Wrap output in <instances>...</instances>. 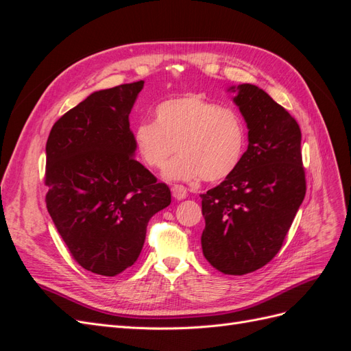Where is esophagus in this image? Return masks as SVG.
I'll list each match as a JSON object with an SVG mask.
<instances>
[{
	"mask_svg": "<svg viewBox=\"0 0 351 351\" xmlns=\"http://www.w3.org/2000/svg\"><path fill=\"white\" fill-rule=\"evenodd\" d=\"M171 193H173V196H174L177 200H182V199H186L187 190H186V187L182 186V184H174V186L171 187Z\"/></svg>",
	"mask_w": 351,
	"mask_h": 351,
	"instance_id": "34e87169",
	"label": "esophagus"
}]
</instances>
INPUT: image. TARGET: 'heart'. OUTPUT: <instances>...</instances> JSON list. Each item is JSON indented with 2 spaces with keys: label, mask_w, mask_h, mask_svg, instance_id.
<instances>
[{
  "label": "heart",
  "mask_w": 351,
  "mask_h": 351,
  "mask_svg": "<svg viewBox=\"0 0 351 351\" xmlns=\"http://www.w3.org/2000/svg\"><path fill=\"white\" fill-rule=\"evenodd\" d=\"M134 145L151 169L165 165L171 180L219 182L236 171L247 145V127L232 108H222L197 93L169 98L155 108V121L134 127Z\"/></svg>",
  "instance_id": "obj_1"
}]
</instances>
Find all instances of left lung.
<instances>
[{
    "label": "left lung",
    "mask_w": 351,
    "mask_h": 351,
    "mask_svg": "<svg viewBox=\"0 0 351 351\" xmlns=\"http://www.w3.org/2000/svg\"><path fill=\"white\" fill-rule=\"evenodd\" d=\"M237 90L247 151L234 173L200 195L204 256L228 275L249 274L272 261L306 195L299 124L254 84H239Z\"/></svg>",
    "instance_id": "left-lung-1"
}]
</instances>
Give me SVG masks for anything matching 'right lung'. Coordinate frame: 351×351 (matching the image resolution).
<instances>
[{"label":"right lung","instance_id":"right-lung-1","mask_svg":"<svg viewBox=\"0 0 351 351\" xmlns=\"http://www.w3.org/2000/svg\"><path fill=\"white\" fill-rule=\"evenodd\" d=\"M143 80L93 92L47 141V209L82 268L115 277L137 261L146 227L171 204L165 183L133 158L129 114Z\"/></svg>","mask_w":351,"mask_h":351}]
</instances>
